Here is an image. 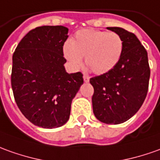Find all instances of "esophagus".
Instances as JSON below:
<instances>
[{
	"instance_id": "34e87169",
	"label": "esophagus",
	"mask_w": 160,
	"mask_h": 160,
	"mask_svg": "<svg viewBox=\"0 0 160 160\" xmlns=\"http://www.w3.org/2000/svg\"><path fill=\"white\" fill-rule=\"evenodd\" d=\"M83 81H84V82H89L90 78L88 76H83Z\"/></svg>"
}]
</instances>
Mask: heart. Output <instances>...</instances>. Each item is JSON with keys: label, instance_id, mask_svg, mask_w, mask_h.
<instances>
[{"label": "heart", "instance_id": "heart-1", "mask_svg": "<svg viewBox=\"0 0 160 160\" xmlns=\"http://www.w3.org/2000/svg\"><path fill=\"white\" fill-rule=\"evenodd\" d=\"M124 48L122 38L113 32L82 29L63 45V55L71 66L78 69L82 57L96 74L108 73L120 61Z\"/></svg>", "mask_w": 160, "mask_h": 160}]
</instances>
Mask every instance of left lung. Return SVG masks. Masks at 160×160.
Returning a JSON list of instances; mask_svg holds the SVG:
<instances>
[{"label":"left lung","instance_id":"8db88e82","mask_svg":"<svg viewBox=\"0 0 160 160\" xmlns=\"http://www.w3.org/2000/svg\"><path fill=\"white\" fill-rule=\"evenodd\" d=\"M123 40L120 61L108 73L90 79L94 88L93 113L108 124H122L134 116L148 91L150 68L147 51L134 34L119 27H107Z\"/></svg>","mask_w":160,"mask_h":160}]
</instances>
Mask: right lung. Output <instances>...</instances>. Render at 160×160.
<instances>
[{
    "mask_svg": "<svg viewBox=\"0 0 160 160\" xmlns=\"http://www.w3.org/2000/svg\"><path fill=\"white\" fill-rule=\"evenodd\" d=\"M63 26H42L28 33L13 55L11 85L17 106L32 124L61 127L70 115L72 100L83 83L81 72L66 71Z\"/></svg>",
    "mask_w": 160,
    "mask_h": 160,
    "instance_id": "add662e5",
    "label": "right lung"
}]
</instances>
